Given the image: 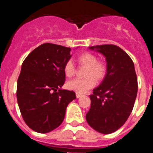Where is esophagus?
I'll return each mask as SVG.
<instances>
[{"label": "esophagus", "instance_id": "obj_1", "mask_svg": "<svg viewBox=\"0 0 153 153\" xmlns=\"http://www.w3.org/2000/svg\"><path fill=\"white\" fill-rule=\"evenodd\" d=\"M76 98H79V97H82V94H80V93H76Z\"/></svg>", "mask_w": 153, "mask_h": 153}]
</instances>
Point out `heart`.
I'll list each match as a JSON object with an SVG mask.
<instances>
[{
    "label": "heart",
    "instance_id": "heart-1",
    "mask_svg": "<svg viewBox=\"0 0 153 153\" xmlns=\"http://www.w3.org/2000/svg\"><path fill=\"white\" fill-rule=\"evenodd\" d=\"M76 61L80 66L87 67L85 72L84 79H75L69 81L67 87L70 90L77 93H84L90 89L94 87L97 81L102 80L106 74V65L102 61H100L97 56L93 53L84 52L78 55ZM63 72L66 76L70 78L75 74L76 69L71 60H67L63 66Z\"/></svg>",
    "mask_w": 153,
    "mask_h": 153
}]
</instances>
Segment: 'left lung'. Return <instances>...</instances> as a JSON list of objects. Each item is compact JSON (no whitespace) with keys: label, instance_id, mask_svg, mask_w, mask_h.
<instances>
[{"label":"left lung","instance_id":"left-lung-1","mask_svg":"<svg viewBox=\"0 0 153 153\" xmlns=\"http://www.w3.org/2000/svg\"><path fill=\"white\" fill-rule=\"evenodd\" d=\"M89 48L106 57V74L90 96L91 106L86 119L93 129L109 134L120 129L132 113L138 90L134 63L125 51L116 45Z\"/></svg>","mask_w":153,"mask_h":153}]
</instances>
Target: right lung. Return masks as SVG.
Instances as JSON below:
<instances>
[{
	"label": "right lung",
	"instance_id": "1",
	"mask_svg": "<svg viewBox=\"0 0 153 153\" xmlns=\"http://www.w3.org/2000/svg\"><path fill=\"white\" fill-rule=\"evenodd\" d=\"M71 49L47 43L26 57L17 79V99L22 117L33 131L47 133L57 128L68 104L76 99L74 91L63 90V66Z\"/></svg>",
	"mask_w": 153,
	"mask_h": 153
}]
</instances>
